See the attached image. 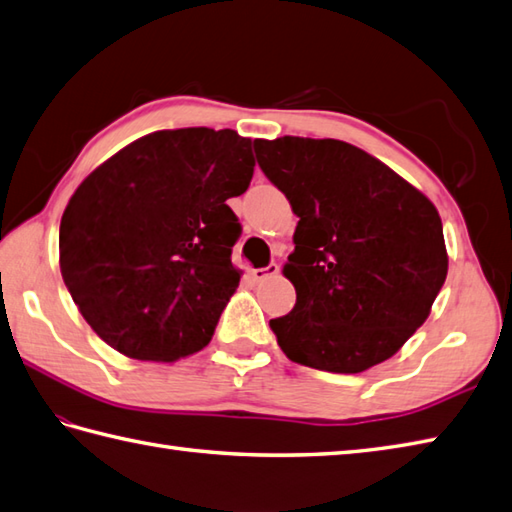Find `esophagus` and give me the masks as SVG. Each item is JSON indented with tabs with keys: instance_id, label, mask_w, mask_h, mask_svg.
Masks as SVG:
<instances>
[{
	"instance_id": "1",
	"label": "esophagus",
	"mask_w": 512,
	"mask_h": 512,
	"mask_svg": "<svg viewBox=\"0 0 512 512\" xmlns=\"http://www.w3.org/2000/svg\"><path fill=\"white\" fill-rule=\"evenodd\" d=\"M277 273H279V266L277 264H268L264 268H250L248 270V275H250V279H253V281H264L266 277H273Z\"/></svg>"
}]
</instances>
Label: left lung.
<instances>
[{
    "mask_svg": "<svg viewBox=\"0 0 512 512\" xmlns=\"http://www.w3.org/2000/svg\"><path fill=\"white\" fill-rule=\"evenodd\" d=\"M255 154L299 217L284 266L297 303L270 319L279 347L334 374L387 361L427 321L447 279L438 209L343 140L257 138Z\"/></svg>",
    "mask_w": 512,
    "mask_h": 512,
    "instance_id": "1",
    "label": "left lung"
}]
</instances>
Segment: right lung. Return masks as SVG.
<instances>
[{"label": "right lung", "mask_w": 512, "mask_h": 512, "mask_svg": "<svg viewBox=\"0 0 512 512\" xmlns=\"http://www.w3.org/2000/svg\"><path fill=\"white\" fill-rule=\"evenodd\" d=\"M253 140L233 129H162L134 140L74 191L59 264L83 319L138 361L209 345L239 284L242 226L226 202L253 178Z\"/></svg>", "instance_id": "obj_1"}]
</instances>
